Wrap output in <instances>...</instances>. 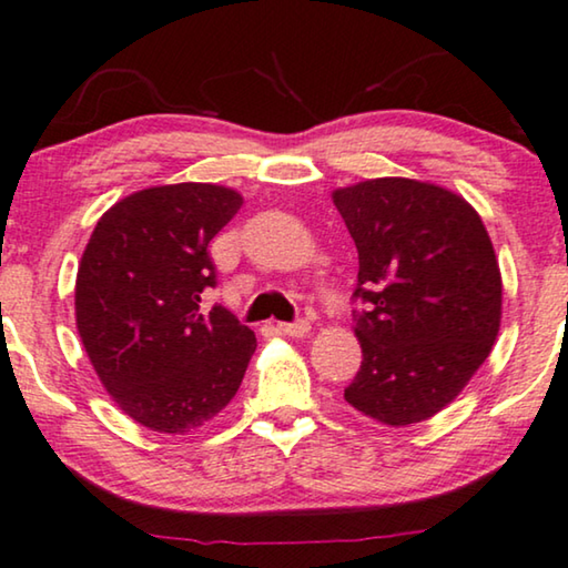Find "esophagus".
<instances>
[{"label":"esophagus","mask_w":568,"mask_h":568,"mask_svg":"<svg viewBox=\"0 0 568 568\" xmlns=\"http://www.w3.org/2000/svg\"><path fill=\"white\" fill-rule=\"evenodd\" d=\"M276 331L284 333V335H292V338H302V335L310 333V323H307V320H294V323H278Z\"/></svg>","instance_id":"esophagus-1"}]
</instances>
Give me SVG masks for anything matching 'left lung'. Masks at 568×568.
<instances>
[{"label":"left lung","instance_id":"left-lung-1","mask_svg":"<svg viewBox=\"0 0 568 568\" xmlns=\"http://www.w3.org/2000/svg\"><path fill=\"white\" fill-rule=\"evenodd\" d=\"M333 202L358 251V374L345 402L376 423H423L458 397L499 333L503 276L481 217L448 189L384 176Z\"/></svg>","mask_w":568,"mask_h":568}]
</instances>
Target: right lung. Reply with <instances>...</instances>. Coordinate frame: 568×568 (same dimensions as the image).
I'll use <instances>...</instances> for the list:
<instances>
[{"label": "right lung", "mask_w": 568, "mask_h": 568, "mask_svg": "<svg viewBox=\"0 0 568 568\" xmlns=\"http://www.w3.org/2000/svg\"><path fill=\"white\" fill-rule=\"evenodd\" d=\"M243 196L217 184H166L112 204L77 274V327L122 413L155 433L212 420L243 382L256 335L233 312L202 310L217 286L210 241Z\"/></svg>", "instance_id": "obj_1"}]
</instances>
